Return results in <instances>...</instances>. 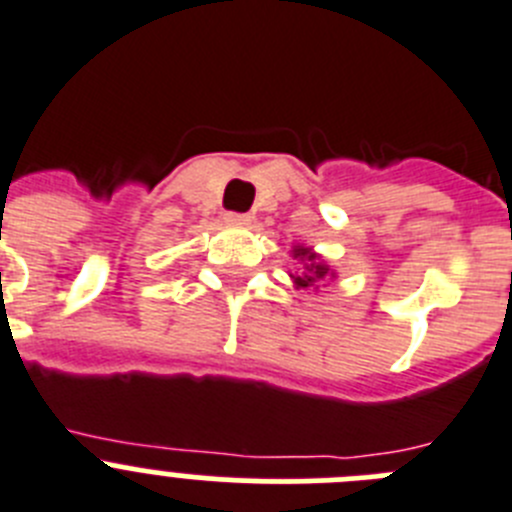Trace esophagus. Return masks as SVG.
<instances>
[{"label": "esophagus", "mask_w": 512, "mask_h": 512, "mask_svg": "<svg viewBox=\"0 0 512 512\" xmlns=\"http://www.w3.org/2000/svg\"><path fill=\"white\" fill-rule=\"evenodd\" d=\"M224 222L234 224V227H247V224L252 222V216L250 214H237V211H227V214H224Z\"/></svg>", "instance_id": "esophagus-1"}]
</instances>
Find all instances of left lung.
Masks as SVG:
<instances>
[{"mask_svg": "<svg viewBox=\"0 0 512 512\" xmlns=\"http://www.w3.org/2000/svg\"><path fill=\"white\" fill-rule=\"evenodd\" d=\"M293 260L301 262L298 273L290 275L298 288H319V283H324L329 275H334L331 273V267L326 265L316 252H311V247H301V245L293 247Z\"/></svg>", "mask_w": 512, "mask_h": 512, "instance_id": "obj_1", "label": "left lung"}]
</instances>
